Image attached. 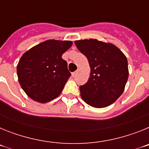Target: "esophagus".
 <instances>
[{
    "label": "esophagus",
    "instance_id": "obj_1",
    "mask_svg": "<svg viewBox=\"0 0 149 149\" xmlns=\"http://www.w3.org/2000/svg\"><path fill=\"white\" fill-rule=\"evenodd\" d=\"M77 72H78V71H76V72H72V76L73 77H74L76 76V74H77Z\"/></svg>",
    "mask_w": 149,
    "mask_h": 149
}]
</instances>
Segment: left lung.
I'll return each instance as SVG.
<instances>
[{
    "mask_svg": "<svg viewBox=\"0 0 149 149\" xmlns=\"http://www.w3.org/2000/svg\"><path fill=\"white\" fill-rule=\"evenodd\" d=\"M74 43L86 56L90 67L89 80L80 86L81 98L96 108L110 106L123 93L127 81L125 55L113 44L96 39L77 40Z\"/></svg>",
    "mask_w": 149,
    "mask_h": 149,
    "instance_id": "left-lung-1",
    "label": "left lung"
}]
</instances>
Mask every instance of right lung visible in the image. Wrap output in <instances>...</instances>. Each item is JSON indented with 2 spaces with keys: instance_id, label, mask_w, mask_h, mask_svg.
Listing matches in <instances>:
<instances>
[{
  "instance_id": "add662e5",
  "label": "right lung",
  "mask_w": 149,
  "mask_h": 149,
  "mask_svg": "<svg viewBox=\"0 0 149 149\" xmlns=\"http://www.w3.org/2000/svg\"><path fill=\"white\" fill-rule=\"evenodd\" d=\"M72 41L49 39L27 51L17 65L18 82L31 99L44 104L57 98L71 73L62 55Z\"/></svg>"
}]
</instances>
